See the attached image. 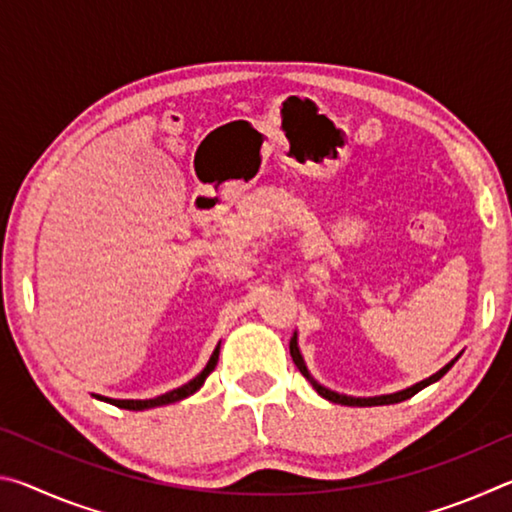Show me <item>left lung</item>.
<instances>
[{"label": "left lung", "mask_w": 512, "mask_h": 512, "mask_svg": "<svg viewBox=\"0 0 512 512\" xmlns=\"http://www.w3.org/2000/svg\"><path fill=\"white\" fill-rule=\"evenodd\" d=\"M289 350H291L293 363H296V366H298V370L302 372V375H305V377L309 379V384L316 388V393H318L320 397H325L327 402L343 404V406H381V404H397V402L409 400V397H413L415 393H420L422 388H427L429 384H433V381H438L440 377H445V375H447V370L454 366V363L458 361V357H461V354H458V357H454L452 361H449L447 366H443V368H440L438 372H433L431 377L422 379V381H418V384H413V386H409V388H404V391L388 393V395H375V397H352V395L336 393V391H332V388H327V386H323V384H318V381H316L314 377H311V372L307 370V363H305V359H302V352H300V348H298V332H293V336H291V343H289Z\"/></svg>", "instance_id": "obj_1"}]
</instances>
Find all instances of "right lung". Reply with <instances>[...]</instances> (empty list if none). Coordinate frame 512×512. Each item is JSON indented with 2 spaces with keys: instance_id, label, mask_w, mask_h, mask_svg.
<instances>
[{
  "instance_id": "1",
  "label": "right lung",
  "mask_w": 512,
  "mask_h": 512,
  "mask_svg": "<svg viewBox=\"0 0 512 512\" xmlns=\"http://www.w3.org/2000/svg\"><path fill=\"white\" fill-rule=\"evenodd\" d=\"M219 350H221V343L216 345L214 352H212V357H210V361H207V366H205L201 372H198V375H196L194 379H189L187 384L173 388V391H169V393L153 397V400H110V397H101V395H94V397H97V400L115 404V406H119V409H128V411H144V409H155V406H164V404L180 402V400H185V397L194 395V393L198 391V388H201V386L205 384L207 375H210V372L216 368V361H219Z\"/></svg>"
}]
</instances>
